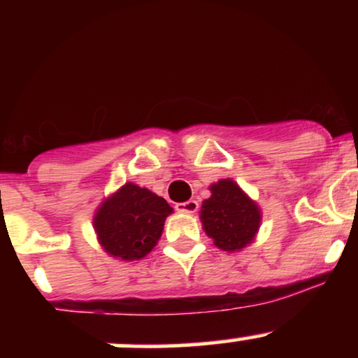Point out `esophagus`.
Wrapping results in <instances>:
<instances>
[{"mask_svg": "<svg viewBox=\"0 0 358 358\" xmlns=\"http://www.w3.org/2000/svg\"><path fill=\"white\" fill-rule=\"evenodd\" d=\"M176 212L180 213H195L199 210V202L196 200H188V202H182L176 203Z\"/></svg>", "mask_w": 358, "mask_h": 358, "instance_id": "34e87169", "label": "esophagus"}]
</instances>
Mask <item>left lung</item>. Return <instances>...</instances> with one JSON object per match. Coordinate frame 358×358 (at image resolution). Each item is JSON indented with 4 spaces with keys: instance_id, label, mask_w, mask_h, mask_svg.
I'll list each match as a JSON object with an SVG mask.
<instances>
[{
    "instance_id": "left-lung-1",
    "label": "left lung",
    "mask_w": 358,
    "mask_h": 358,
    "mask_svg": "<svg viewBox=\"0 0 358 358\" xmlns=\"http://www.w3.org/2000/svg\"><path fill=\"white\" fill-rule=\"evenodd\" d=\"M210 199L203 200L200 220L213 244L227 252H237L250 244L261 227V210L234 180L210 185Z\"/></svg>"
}]
</instances>
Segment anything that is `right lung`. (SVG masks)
Here are the masks:
<instances>
[{"label":"right lung","instance_id":"1","mask_svg":"<svg viewBox=\"0 0 358 358\" xmlns=\"http://www.w3.org/2000/svg\"><path fill=\"white\" fill-rule=\"evenodd\" d=\"M171 212L163 196L129 182L104 199L94 215V229L109 256L138 261L158 244Z\"/></svg>","mask_w":358,"mask_h":358}]
</instances>
